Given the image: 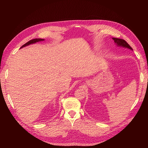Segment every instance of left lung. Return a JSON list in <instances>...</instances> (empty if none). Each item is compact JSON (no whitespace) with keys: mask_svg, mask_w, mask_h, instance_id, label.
Returning a JSON list of instances; mask_svg holds the SVG:
<instances>
[{"mask_svg":"<svg viewBox=\"0 0 148 148\" xmlns=\"http://www.w3.org/2000/svg\"><path fill=\"white\" fill-rule=\"evenodd\" d=\"M112 39L114 41L115 43L116 44V45L119 47H123L125 48H128L130 50L133 51V49L131 47V46L129 45V44L125 41V40L122 39H119V38H112Z\"/></svg>","mask_w":148,"mask_h":148,"instance_id":"1","label":"left lung"}]
</instances>
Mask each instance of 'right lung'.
I'll return each instance as SVG.
<instances>
[{
  "label": "right lung",
  "mask_w": 148,
  "mask_h": 148,
  "mask_svg": "<svg viewBox=\"0 0 148 148\" xmlns=\"http://www.w3.org/2000/svg\"><path fill=\"white\" fill-rule=\"evenodd\" d=\"M44 39H39V38H38V39H32V40H30L29 41H28V42H26V44H25L24 45L22 46L20 48H22V47H24L26 46H29L30 45V44H34V43H36V42H39V41H44Z\"/></svg>",
  "instance_id": "obj_1"
}]
</instances>
